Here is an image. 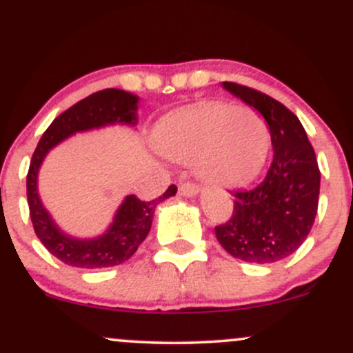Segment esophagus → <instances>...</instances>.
Segmentation results:
<instances>
[{"label": "esophagus", "mask_w": 353, "mask_h": 353, "mask_svg": "<svg viewBox=\"0 0 353 353\" xmlns=\"http://www.w3.org/2000/svg\"><path fill=\"white\" fill-rule=\"evenodd\" d=\"M199 192V189L196 184L192 183H181L179 184V194L181 196H186V198H192V196H196Z\"/></svg>", "instance_id": "1"}]
</instances>
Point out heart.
Returning a JSON list of instances; mask_svg holds the SVG:
<instances>
[{"label":"heart","mask_w":353,"mask_h":353,"mask_svg":"<svg viewBox=\"0 0 353 353\" xmlns=\"http://www.w3.org/2000/svg\"><path fill=\"white\" fill-rule=\"evenodd\" d=\"M157 143L174 161L198 159L196 169L206 183L235 188L261 172L269 152V130L248 106L201 103L167 118Z\"/></svg>","instance_id":"b5f03b06"}]
</instances>
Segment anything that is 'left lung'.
<instances>
[{
	"label": "left lung",
	"mask_w": 353,
	"mask_h": 353,
	"mask_svg": "<svg viewBox=\"0 0 353 353\" xmlns=\"http://www.w3.org/2000/svg\"><path fill=\"white\" fill-rule=\"evenodd\" d=\"M221 86L265 118L274 157L259 186L233 192V214L214 226V233L232 257L279 262L294 254L313 228L320 196L316 155L301 121L283 103L242 84Z\"/></svg>",
	"instance_id": "obj_1"
}]
</instances>
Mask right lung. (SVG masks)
I'll return each mask as SVG.
<instances>
[{"instance_id":"right-lung-1","label":"right lung","mask_w":353,"mask_h":353,"mask_svg":"<svg viewBox=\"0 0 353 353\" xmlns=\"http://www.w3.org/2000/svg\"><path fill=\"white\" fill-rule=\"evenodd\" d=\"M137 105H139V96L121 89H103L92 92L91 96L81 99L79 103L59 114L46 130L33 152L27 174L30 218L40 242L64 264L83 267V269H101V267L123 264L135 254L137 248L150 232L155 208L159 203L176 194L177 188L172 184L167 188L164 194L159 196V199L155 198L152 201H142L135 194L127 196L118 208L110 228L94 239H76L62 232L42 205L37 179H39L40 165L52 148L77 132L114 123L133 127L137 125V108H139Z\"/></svg>"}]
</instances>
